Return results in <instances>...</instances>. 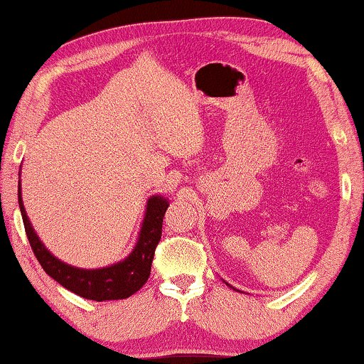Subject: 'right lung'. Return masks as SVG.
Instances as JSON below:
<instances>
[{
	"label": "right lung",
	"instance_id": "obj_1",
	"mask_svg": "<svg viewBox=\"0 0 364 364\" xmlns=\"http://www.w3.org/2000/svg\"><path fill=\"white\" fill-rule=\"evenodd\" d=\"M18 200L21 215H23L24 230L28 235L29 245L33 247L34 256L38 257L41 266L49 276L72 291L77 296L97 300H118L128 299L138 292L144 286L151 274V264L154 259V251L159 245L162 235V220L169 202L166 198L151 197L147 202L146 217L141 228L139 240L134 250L124 261L118 264L103 267V269H78V267L68 266L50 255L46 246L41 243L38 235L34 233L33 226L26 215L23 198H21V183L18 191Z\"/></svg>",
	"mask_w": 364,
	"mask_h": 364
}]
</instances>
